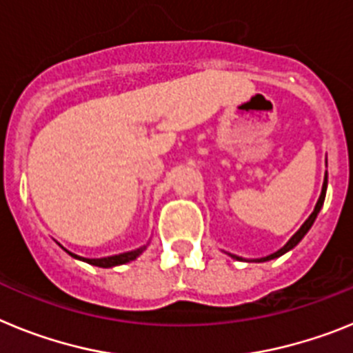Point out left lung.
Returning <instances> with one entry per match:
<instances>
[{
	"label": "left lung",
	"instance_id": "8db88e82",
	"mask_svg": "<svg viewBox=\"0 0 353 353\" xmlns=\"http://www.w3.org/2000/svg\"><path fill=\"white\" fill-rule=\"evenodd\" d=\"M325 192H327V173H325V179H323V185H322V194H320V198H318L316 205H314V210H313V214H311L310 217H307V219H305V223L302 224V226H301V230H299V232L295 233V235H293L292 239H290L288 242H286V244L283 245L281 249H279V251H276V252H274V254H269V256L260 258V260H254V261H269V260H274V258H279V256H283V254H285V252H288L290 249H293V248H295V245H297L299 242H301V240L304 239V235H305V233L310 232V228L313 226V223H314V219H316L318 212H320V208H322L323 201H325ZM232 258H235V260H242V258L235 256V254H232Z\"/></svg>",
	"mask_w": 353,
	"mask_h": 353
}]
</instances>
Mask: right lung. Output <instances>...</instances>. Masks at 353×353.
<instances>
[{
    "label": "right lung",
    "mask_w": 353,
    "mask_h": 353,
    "mask_svg": "<svg viewBox=\"0 0 353 353\" xmlns=\"http://www.w3.org/2000/svg\"><path fill=\"white\" fill-rule=\"evenodd\" d=\"M67 251V249H65ZM145 251V248H139L136 251H129V252H123V254H114V256H108V258H81L74 252L67 251L70 256L77 258V260H83L90 265H95V267H102V269H108V267H114V265H123V263H129V261L136 260V258Z\"/></svg>",
    "instance_id": "add662e5"
}]
</instances>
